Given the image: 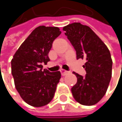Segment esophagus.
<instances>
[{"mask_svg": "<svg viewBox=\"0 0 122 122\" xmlns=\"http://www.w3.org/2000/svg\"><path fill=\"white\" fill-rule=\"evenodd\" d=\"M60 72H61V73L62 76H65V75H66V74L69 73V71H66V70H64V69H61V70H60Z\"/></svg>", "mask_w": 122, "mask_h": 122, "instance_id": "34e87169", "label": "esophagus"}]
</instances>
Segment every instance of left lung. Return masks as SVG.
I'll return each instance as SVG.
<instances>
[{
    "mask_svg": "<svg viewBox=\"0 0 122 122\" xmlns=\"http://www.w3.org/2000/svg\"><path fill=\"white\" fill-rule=\"evenodd\" d=\"M63 30L76 51V57L85 59L86 75L75 72L77 83L71 88L74 99L81 105L97 103L105 95L112 77V60L105 43L88 26L74 22Z\"/></svg>",
    "mask_w": 122,
    "mask_h": 122,
    "instance_id": "left-lung-1",
    "label": "left lung"
}]
</instances>
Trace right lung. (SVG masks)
<instances>
[{
    "label": "right lung",
    "mask_w": 122,
    "mask_h": 122,
    "mask_svg": "<svg viewBox=\"0 0 122 122\" xmlns=\"http://www.w3.org/2000/svg\"><path fill=\"white\" fill-rule=\"evenodd\" d=\"M56 27L39 26L20 45L11 61V72L15 87L28 105L39 107L49 104L54 96L61 78L60 71L42 70L50 61L54 40L61 35Z\"/></svg>",
    "instance_id": "add662e5"
}]
</instances>
